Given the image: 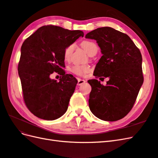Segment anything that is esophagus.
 <instances>
[{
    "label": "esophagus",
    "mask_w": 158,
    "mask_h": 158,
    "mask_svg": "<svg viewBox=\"0 0 158 158\" xmlns=\"http://www.w3.org/2000/svg\"><path fill=\"white\" fill-rule=\"evenodd\" d=\"M86 81L84 80H83V79H80V78H78V86H80V85H82V84H83L84 82H85Z\"/></svg>",
    "instance_id": "1"
}]
</instances>
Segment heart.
<instances>
[{"mask_svg":"<svg viewBox=\"0 0 158 158\" xmlns=\"http://www.w3.org/2000/svg\"><path fill=\"white\" fill-rule=\"evenodd\" d=\"M82 47L85 49L88 54L91 56L94 53H97L98 48L97 44L95 42L90 40H84L81 42ZM75 45L74 44H70L68 45L64 50V58L66 61H70L73 52H74ZM90 66L88 65H74L73 66L70 71L74 74L78 76H84L90 71Z\"/></svg>","mask_w":158,"mask_h":158,"instance_id":"1","label":"heart"}]
</instances>
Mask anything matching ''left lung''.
<instances>
[{
  "mask_svg": "<svg viewBox=\"0 0 158 158\" xmlns=\"http://www.w3.org/2000/svg\"><path fill=\"white\" fill-rule=\"evenodd\" d=\"M85 37L97 41L102 54L94 76L109 78L106 86L96 79L88 81L92 87L90 110L101 120L118 121L131 110L143 84L141 52L127 35L109 27L92 31Z\"/></svg>",
  "mask_w": 158,
  "mask_h": 158,
  "instance_id": "1",
  "label": "left lung"
}]
</instances>
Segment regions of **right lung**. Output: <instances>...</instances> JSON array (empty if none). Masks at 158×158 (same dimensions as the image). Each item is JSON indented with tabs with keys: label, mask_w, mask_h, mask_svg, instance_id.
Wrapping results in <instances>:
<instances>
[{
	"label": "right lung",
	"mask_w": 158,
	"mask_h": 158,
	"mask_svg": "<svg viewBox=\"0 0 158 158\" xmlns=\"http://www.w3.org/2000/svg\"><path fill=\"white\" fill-rule=\"evenodd\" d=\"M81 36L82 31H70L45 25L24 41L18 65L25 105L35 116L53 121L66 112L77 80L66 74L64 50ZM53 72L63 77L60 81L50 78Z\"/></svg>",
	"instance_id": "add662e5"
}]
</instances>
